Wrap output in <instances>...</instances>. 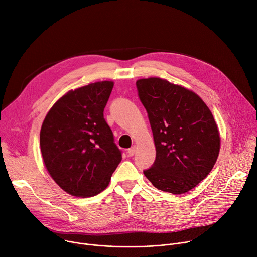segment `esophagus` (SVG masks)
Listing matches in <instances>:
<instances>
[{
  "mask_svg": "<svg viewBox=\"0 0 257 257\" xmlns=\"http://www.w3.org/2000/svg\"><path fill=\"white\" fill-rule=\"evenodd\" d=\"M135 152H136V146H133L132 148H130V149H128L127 150V155L129 156V157H132L134 154H135Z\"/></svg>",
  "mask_w": 257,
  "mask_h": 257,
  "instance_id": "34e87169",
  "label": "esophagus"
}]
</instances>
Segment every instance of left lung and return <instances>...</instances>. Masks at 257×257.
Returning a JSON list of instances; mask_svg holds the SVG:
<instances>
[{"instance_id": "left-lung-1", "label": "left lung", "mask_w": 257, "mask_h": 257, "mask_svg": "<svg viewBox=\"0 0 257 257\" xmlns=\"http://www.w3.org/2000/svg\"><path fill=\"white\" fill-rule=\"evenodd\" d=\"M148 111L156 160L144 174L158 190L183 194L211 173L220 152L212 111L193 91L160 77L136 81Z\"/></svg>"}]
</instances>
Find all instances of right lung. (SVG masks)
I'll return each instance as SVG.
<instances>
[{
    "label": "right lung",
    "mask_w": 257,
    "mask_h": 257,
    "mask_svg": "<svg viewBox=\"0 0 257 257\" xmlns=\"http://www.w3.org/2000/svg\"><path fill=\"white\" fill-rule=\"evenodd\" d=\"M103 80L68 91L47 112L40 149L49 176L76 197H92L108 186L122 160L103 111L113 88Z\"/></svg>",
    "instance_id": "1"
}]
</instances>
